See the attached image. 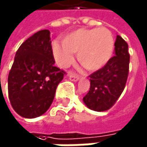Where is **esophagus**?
I'll use <instances>...</instances> for the list:
<instances>
[{
  "instance_id": "1",
  "label": "esophagus",
  "mask_w": 147,
  "mask_h": 147,
  "mask_svg": "<svg viewBox=\"0 0 147 147\" xmlns=\"http://www.w3.org/2000/svg\"><path fill=\"white\" fill-rule=\"evenodd\" d=\"M68 77H69V79L70 81H73V82H77V81L79 80V77L78 76H76L74 74H69Z\"/></svg>"
}]
</instances>
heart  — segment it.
I'll list each match as a JSON object with an SVG mask.
<instances>
[{
    "instance_id": "obj_1",
    "label": "heart",
    "mask_w": 147,
    "mask_h": 147,
    "mask_svg": "<svg viewBox=\"0 0 147 147\" xmlns=\"http://www.w3.org/2000/svg\"><path fill=\"white\" fill-rule=\"evenodd\" d=\"M113 50V36L105 28H80L67 35L63 42L52 43L55 60L60 67H69L75 60L73 53H78L79 63L91 71L105 67L111 58Z\"/></svg>"
}]
</instances>
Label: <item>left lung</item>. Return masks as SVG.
Returning <instances> with one entry per match:
<instances>
[{
	"mask_svg": "<svg viewBox=\"0 0 147 147\" xmlns=\"http://www.w3.org/2000/svg\"><path fill=\"white\" fill-rule=\"evenodd\" d=\"M114 45L115 56L105 67L90 76V90L83 101L92 111L109 110L125 89L130 63L128 44L120 36H117Z\"/></svg>",
	"mask_w": 147,
	"mask_h": 147,
	"instance_id": "8db88e82",
	"label": "left lung"
}]
</instances>
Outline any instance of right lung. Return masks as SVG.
Returning a JSON list of instances; mask_svg holds the SVG:
<instances>
[{
    "label": "right lung",
    "mask_w": 147,
    "mask_h": 147,
    "mask_svg": "<svg viewBox=\"0 0 147 147\" xmlns=\"http://www.w3.org/2000/svg\"><path fill=\"white\" fill-rule=\"evenodd\" d=\"M64 73L55 66L48 29L28 38L16 51L7 78L8 98L16 112L26 119L44 114Z\"/></svg>",
    "instance_id": "add662e5"
}]
</instances>
